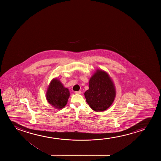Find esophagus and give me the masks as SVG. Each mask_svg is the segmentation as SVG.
<instances>
[{"mask_svg":"<svg viewBox=\"0 0 161 161\" xmlns=\"http://www.w3.org/2000/svg\"><path fill=\"white\" fill-rule=\"evenodd\" d=\"M75 93H76V94H79V95H80V94H81V91H76V92H75Z\"/></svg>","mask_w":161,"mask_h":161,"instance_id":"1","label":"esophagus"}]
</instances>
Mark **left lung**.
Segmentation results:
<instances>
[{"instance_id": "left-lung-1", "label": "left lung", "mask_w": 161, "mask_h": 161, "mask_svg": "<svg viewBox=\"0 0 161 161\" xmlns=\"http://www.w3.org/2000/svg\"><path fill=\"white\" fill-rule=\"evenodd\" d=\"M114 85L108 74L97 70L89 81V89L84 93L86 102L96 112L107 109L115 97Z\"/></svg>"}]
</instances>
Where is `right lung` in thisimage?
Instances as JSON below:
<instances>
[{
    "label": "right lung",
    "mask_w": 161,
    "mask_h": 161,
    "mask_svg": "<svg viewBox=\"0 0 161 161\" xmlns=\"http://www.w3.org/2000/svg\"><path fill=\"white\" fill-rule=\"evenodd\" d=\"M69 96L68 88L64 87L59 80L54 79L51 81L46 93V99L49 103L57 109L64 108Z\"/></svg>",
    "instance_id": "obj_1"
}]
</instances>
